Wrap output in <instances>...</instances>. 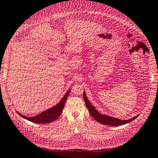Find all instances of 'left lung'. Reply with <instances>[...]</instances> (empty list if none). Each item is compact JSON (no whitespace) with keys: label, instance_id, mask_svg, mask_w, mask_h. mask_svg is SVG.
Here are the masks:
<instances>
[{"label":"left lung","instance_id":"1","mask_svg":"<svg viewBox=\"0 0 158 158\" xmlns=\"http://www.w3.org/2000/svg\"><path fill=\"white\" fill-rule=\"evenodd\" d=\"M84 98L85 100L86 107L87 108L88 110H89L91 115L95 119L97 122L101 124L108 125V126H115V127L116 126V127H117V126H121L125 124L129 123L132 121H134V119H135L138 117L137 115L134 117V118L128 119V120H121L114 117L107 116L105 115H102L95 110V108H94L93 105L89 102V101L87 100L85 92L84 93Z\"/></svg>","mask_w":158,"mask_h":158}]
</instances>
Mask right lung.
Returning <instances> with one entry per match:
<instances>
[{
	"mask_svg": "<svg viewBox=\"0 0 158 158\" xmlns=\"http://www.w3.org/2000/svg\"><path fill=\"white\" fill-rule=\"evenodd\" d=\"M69 93H70V90H69L67 93L65 94V96L61 99L60 102L53 108H51L48 109L47 111H45L44 112H42L38 115H36L33 117H25L24 115H23L20 113H19V115H21L22 117L27 119L28 121H31L34 123H49L54 121V120L57 118L62 113V110L64 109V107L65 105V103L66 102V100L68 97V95Z\"/></svg>",
	"mask_w": 158,
	"mask_h": 158,
	"instance_id": "add662e5",
	"label": "right lung"
}]
</instances>
